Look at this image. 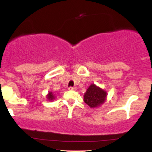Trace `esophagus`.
<instances>
[{
	"mask_svg": "<svg viewBox=\"0 0 152 152\" xmlns=\"http://www.w3.org/2000/svg\"><path fill=\"white\" fill-rule=\"evenodd\" d=\"M69 90H70V91H76V87H69Z\"/></svg>",
	"mask_w": 152,
	"mask_h": 152,
	"instance_id": "esophagus-1",
	"label": "esophagus"
}]
</instances>
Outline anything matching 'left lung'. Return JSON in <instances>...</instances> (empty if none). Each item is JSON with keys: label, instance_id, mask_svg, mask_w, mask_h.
<instances>
[{"label": "left lung", "instance_id": "obj_1", "mask_svg": "<svg viewBox=\"0 0 152 152\" xmlns=\"http://www.w3.org/2000/svg\"><path fill=\"white\" fill-rule=\"evenodd\" d=\"M107 94L102 88L92 83L84 94V102L91 108H96L105 102Z\"/></svg>", "mask_w": 152, "mask_h": 152}]
</instances>
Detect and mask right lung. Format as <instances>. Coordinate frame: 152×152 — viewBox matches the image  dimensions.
Returning <instances> with one entry per match:
<instances>
[{
	"mask_svg": "<svg viewBox=\"0 0 152 152\" xmlns=\"http://www.w3.org/2000/svg\"><path fill=\"white\" fill-rule=\"evenodd\" d=\"M46 98L48 99V100L49 101H53L54 99H55V96L53 95V92H50L48 94V95L46 96Z\"/></svg>",
	"mask_w": 152,
	"mask_h": 152,
	"instance_id": "right-lung-1",
	"label": "right lung"
}]
</instances>
